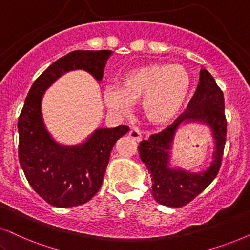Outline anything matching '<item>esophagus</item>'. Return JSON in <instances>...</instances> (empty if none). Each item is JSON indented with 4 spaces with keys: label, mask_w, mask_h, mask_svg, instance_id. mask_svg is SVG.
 I'll return each mask as SVG.
<instances>
[{
    "label": "esophagus",
    "mask_w": 250,
    "mask_h": 250,
    "mask_svg": "<svg viewBox=\"0 0 250 250\" xmlns=\"http://www.w3.org/2000/svg\"><path fill=\"white\" fill-rule=\"evenodd\" d=\"M129 136H130V138H132V140L140 142L142 141V138H143V135H142V132L140 129L137 128H132L130 131H129Z\"/></svg>",
    "instance_id": "34e87169"
}]
</instances>
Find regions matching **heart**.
Segmentation results:
<instances>
[{
	"instance_id": "heart-1",
	"label": "heart",
	"mask_w": 250,
	"mask_h": 250,
	"mask_svg": "<svg viewBox=\"0 0 250 250\" xmlns=\"http://www.w3.org/2000/svg\"><path fill=\"white\" fill-rule=\"evenodd\" d=\"M191 88V76L182 65L150 64L137 68L122 78L120 87L109 85L103 92L110 113L127 115L131 103L143 100L148 120L164 123L180 112Z\"/></svg>"
}]
</instances>
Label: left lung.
I'll return each instance as SVG.
<instances>
[{
    "label": "left lung",
    "instance_id": "obj_1",
    "mask_svg": "<svg viewBox=\"0 0 250 250\" xmlns=\"http://www.w3.org/2000/svg\"><path fill=\"white\" fill-rule=\"evenodd\" d=\"M185 119L208 122L216 138L214 162L205 172L191 175L168 168V152L176 128ZM227 120L225 100L222 88L205 69H201L197 90L189 102L187 109L172 125L153 134L140 143V156L152 176V196L157 203L169 208L187 205L204 190L216 178L223 163L226 144Z\"/></svg>",
    "mask_w": 250,
    "mask_h": 250
}]
</instances>
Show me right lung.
I'll list each match as a JSON object with an SVG mask.
<instances>
[{
    "mask_svg": "<svg viewBox=\"0 0 250 250\" xmlns=\"http://www.w3.org/2000/svg\"><path fill=\"white\" fill-rule=\"evenodd\" d=\"M110 54L112 50H74L62 56L34 81L25 99L18 119L20 164L33 190L53 207H77L99 191L114 144L129 127L98 129L80 146H60L43 125L41 97L56 78L74 69L102 80Z\"/></svg>",
    "mask_w": 250,
    "mask_h": 250,
    "instance_id": "right-lung-1",
    "label": "right lung"
}]
</instances>
